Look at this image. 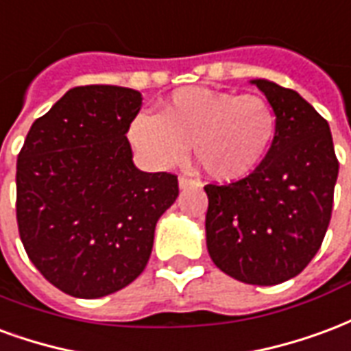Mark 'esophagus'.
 I'll use <instances>...</instances> for the list:
<instances>
[{"label": "esophagus", "mask_w": 351, "mask_h": 351, "mask_svg": "<svg viewBox=\"0 0 351 351\" xmlns=\"http://www.w3.org/2000/svg\"><path fill=\"white\" fill-rule=\"evenodd\" d=\"M196 185H198V183H196L194 179H189L185 178V176H181V178H179V189H189V186H196Z\"/></svg>", "instance_id": "34e87169"}]
</instances>
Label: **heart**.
I'll return each mask as SVG.
<instances>
[{
    "instance_id": "1",
    "label": "heart",
    "mask_w": 351,
    "mask_h": 351,
    "mask_svg": "<svg viewBox=\"0 0 351 351\" xmlns=\"http://www.w3.org/2000/svg\"><path fill=\"white\" fill-rule=\"evenodd\" d=\"M277 136V112L258 95L191 88L160 106L157 116L140 112L129 138L147 160L172 166L193 155L215 181H235L256 170Z\"/></svg>"
}]
</instances>
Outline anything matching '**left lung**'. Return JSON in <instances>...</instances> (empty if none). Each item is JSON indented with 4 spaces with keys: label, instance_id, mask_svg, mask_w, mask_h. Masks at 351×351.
I'll list each match as a JSON object with an SVG mask.
<instances>
[{
    "label": "left lung",
    "instance_id": "left-lung-1",
    "mask_svg": "<svg viewBox=\"0 0 351 351\" xmlns=\"http://www.w3.org/2000/svg\"><path fill=\"white\" fill-rule=\"evenodd\" d=\"M252 84L277 112V136L247 178L204 186L207 250L235 280L273 286L299 275L322 247L339 160L329 123L298 91Z\"/></svg>",
    "mask_w": 351,
    "mask_h": 351
}]
</instances>
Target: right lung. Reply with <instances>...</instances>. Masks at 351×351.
Wrapping results in <instances>:
<instances>
[{
	"label": "right lung",
	"instance_id": "right-lung-1",
	"mask_svg": "<svg viewBox=\"0 0 351 351\" xmlns=\"http://www.w3.org/2000/svg\"><path fill=\"white\" fill-rule=\"evenodd\" d=\"M142 95L119 86L69 89L35 119L16 160L20 239L40 275L97 299L145 269L178 176L142 172L127 140Z\"/></svg>",
	"mask_w": 351,
	"mask_h": 351
}]
</instances>
